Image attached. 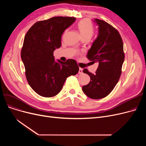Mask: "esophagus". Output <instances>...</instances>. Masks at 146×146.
<instances>
[{"label":"esophagus","mask_w":146,"mask_h":146,"mask_svg":"<svg viewBox=\"0 0 146 146\" xmlns=\"http://www.w3.org/2000/svg\"><path fill=\"white\" fill-rule=\"evenodd\" d=\"M83 73V69L82 68H79V74H81Z\"/></svg>","instance_id":"34e87169"}]
</instances>
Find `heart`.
<instances>
[{
	"instance_id": "b5f03b06",
	"label": "heart",
	"mask_w": 146,
	"mask_h": 146,
	"mask_svg": "<svg viewBox=\"0 0 146 146\" xmlns=\"http://www.w3.org/2000/svg\"><path fill=\"white\" fill-rule=\"evenodd\" d=\"M79 32L82 36L91 38L94 33V29L92 24L88 19H83L78 24Z\"/></svg>"
}]
</instances>
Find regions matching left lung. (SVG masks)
I'll list each match as a JSON object with an SVG mask.
<instances>
[{"label": "left lung", "mask_w": 146, "mask_h": 146, "mask_svg": "<svg viewBox=\"0 0 146 146\" xmlns=\"http://www.w3.org/2000/svg\"><path fill=\"white\" fill-rule=\"evenodd\" d=\"M94 21L99 27L98 35L87 58L99 66L95 74L84 68L83 72L90 76V80L82 90L89 98L99 99L108 96L116 86L125 56L123 42L118 31L104 21L94 19Z\"/></svg>", "instance_id": "8db88e82"}]
</instances>
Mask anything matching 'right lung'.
I'll return each instance as SVG.
<instances>
[{
  "label": "right lung",
  "instance_id": "1",
  "mask_svg": "<svg viewBox=\"0 0 146 146\" xmlns=\"http://www.w3.org/2000/svg\"><path fill=\"white\" fill-rule=\"evenodd\" d=\"M76 21L74 17H56L38 21L27 33L21 50V59L29 86L39 95L52 97L62 89L66 79L76 75V61L54 60L53 52L61 45L64 31Z\"/></svg>",
  "mask_w": 146,
  "mask_h": 146
}]
</instances>
